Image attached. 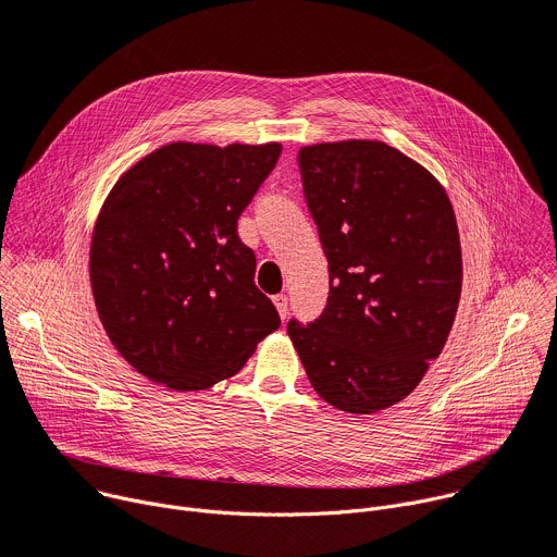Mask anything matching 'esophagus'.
Instances as JSON below:
<instances>
[{
  "label": "esophagus",
  "mask_w": 557,
  "mask_h": 557,
  "mask_svg": "<svg viewBox=\"0 0 557 557\" xmlns=\"http://www.w3.org/2000/svg\"><path fill=\"white\" fill-rule=\"evenodd\" d=\"M273 305H275V309H277L280 318H282V320H286V318H288V297H286L284 293H280V295H275V297H273Z\"/></svg>",
  "instance_id": "1"
}]
</instances>
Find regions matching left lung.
Segmentation results:
<instances>
[{
	"label": "left lung",
	"mask_w": 557,
	"mask_h": 557,
	"mask_svg": "<svg viewBox=\"0 0 557 557\" xmlns=\"http://www.w3.org/2000/svg\"><path fill=\"white\" fill-rule=\"evenodd\" d=\"M307 207L329 260V297L288 335L322 399L375 413L407 397L437 360L462 293L450 199L384 141L299 148Z\"/></svg>",
	"instance_id": "obj_1"
}]
</instances>
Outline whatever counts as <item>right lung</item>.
Segmentation results:
<instances>
[{
    "label": "right lung",
    "mask_w": 557,
    "mask_h": 557,
    "mask_svg": "<svg viewBox=\"0 0 557 557\" xmlns=\"http://www.w3.org/2000/svg\"><path fill=\"white\" fill-rule=\"evenodd\" d=\"M282 153L271 144L173 141L109 193L90 288L120 356L150 382L201 391L235 375L280 329L237 220Z\"/></svg>",
    "instance_id": "right-lung-1"
}]
</instances>
